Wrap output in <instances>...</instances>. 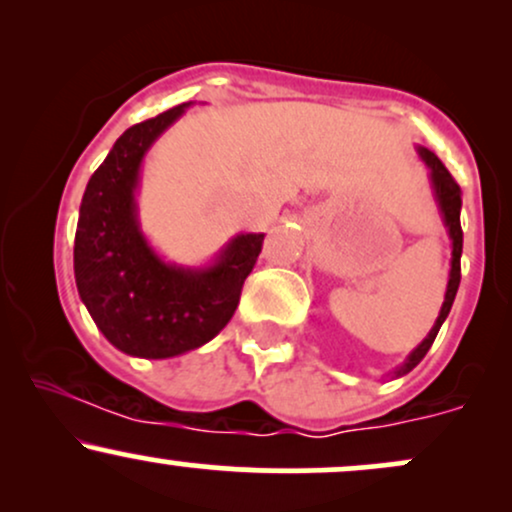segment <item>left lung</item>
Wrapping results in <instances>:
<instances>
[{
    "mask_svg": "<svg viewBox=\"0 0 512 512\" xmlns=\"http://www.w3.org/2000/svg\"><path fill=\"white\" fill-rule=\"evenodd\" d=\"M419 156L424 158L428 170H431V185H433V192H436V199H438V207H440V214H443V221L445 226H448V233H450V240H452V262H450V279H448V291H445V301H443V308H440V315L436 320V325L431 327V332H428V337L416 346L414 351H411L407 361L402 363L395 370V378H402V375H407L409 370H414L416 366L421 363V358L428 354V349H431V344L436 342V334L440 330V325L445 322V317H448L450 308H452V301H455L457 296V286H460V257H462V226H460V209H462V192H460V185H457L455 178L450 175V170L443 166V161L433 154V151L424 149V146H419Z\"/></svg>",
    "mask_w": 512,
    "mask_h": 512,
    "instance_id": "left-lung-1",
    "label": "left lung"
}]
</instances>
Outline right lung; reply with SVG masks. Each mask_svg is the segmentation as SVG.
I'll use <instances>...</instances> for the list:
<instances>
[{
  "instance_id": "1",
  "label": "right lung",
  "mask_w": 512,
  "mask_h": 512,
  "mask_svg": "<svg viewBox=\"0 0 512 512\" xmlns=\"http://www.w3.org/2000/svg\"><path fill=\"white\" fill-rule=\"evenodd\" d=\"M190 103L129 127L88 180L74 238L81 301L115 349L170 358L197 349L228 325L264 233H240L214 264L175 267L139 231L134 192L146 151Z\"/></svg>"
}]
</instances>
